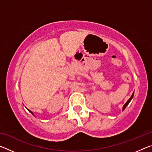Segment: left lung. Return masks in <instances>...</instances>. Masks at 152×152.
Returning a JSON list of instances; mask_svg holds the SVG:
<instances>
[{
	"label": "left lung",
	"instance_id": "obj_1",
	"mask_svg": "<svg viewBox=\"0 0 152 152\" xmlns=\"http://www.w3.org/2000/svg\"><path fill=\"white\" fill-rule=\"evenodd\" d=\"M133 94H134V92H133V93L132 94V96H131V97H130V99L128 100V101H127V102H126V103H125V104H124V106H123V110H124V109H125V108H126V107H127V105L129 104V102H130L131 101H132V99H133Z\"/></svg>",
	"mask_w": 152,
	"mask_h": 152
}]
</instances>
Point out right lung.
Segmentation results:
<instances>
[{
	"label": "right lung",
	"instance_id": "right-lung-1",
	"mask_svg": "<svg viewBox=\"0 0 152 152\" xmlns=\"http://www.w3.org/2000/svg\"><path fill=\"white\" fill-rule=\"evenodd\" d=\"M29 112H31V113H32V114H33V113H32L31 111V110H29Z\"/></svg>",
	"mask_w": 152,
	"mask_h": 152
}]
</instances>
